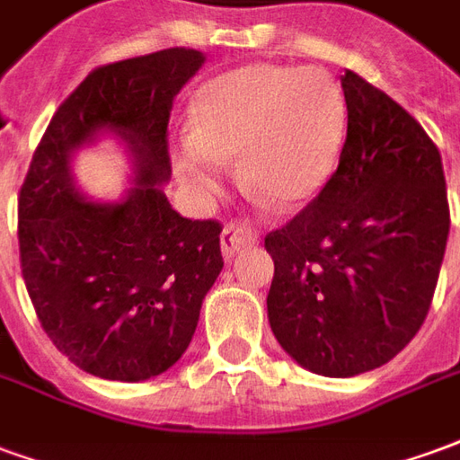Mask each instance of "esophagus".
Segmentation results:
<instances>
[{
	"mask_svg": "<svg viewBox=\"0 0 460 460\" xmlns=\"http://www.w3.org/2000/svg\"><path fill=\"white\" fill-rule=\"evenodd\" d=\"M251 243H256V236L243 226H226L221 231V253L226 261L234 259L241 249H246Z\"/></svg>",
	"mask_w": 460,
	"mask_h": 460,
	"instance_id": "esophagus-1",
	"label": "esophagus"
}]
</instances>
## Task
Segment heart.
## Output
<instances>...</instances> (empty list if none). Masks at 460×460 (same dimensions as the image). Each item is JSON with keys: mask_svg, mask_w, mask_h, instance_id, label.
Segmentation results:
<instances>
[{"mask_svg": "<svg viewBox=\"0 0 460 460\" xmlns=\"http://www.w3.org/2000/svg\"><path fill=\"white\" fill-rule=\"evenodd\" d=\"M347 105L318 68L249 64L211 78L191 105L174 172L194 194H219L226 160L256 197L280 209L315 199L338 167Z\"/></svg>", "mask_w": 460, "mask_h": 460, "instance_id": "b5f03b06", "label": "heart"}]
</instances>
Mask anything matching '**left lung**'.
Instances as JSON below:
<instances>
[{"mask_svg": "<svg viewBox=\"0 0 460 460\" xmlns=\"http://www.w3.org/2000/svg\"><path fill=\"white\" fill-rule=\"evenodd\" d=\"M338 172L266 236L269 323L300 367L355 376L386 365L424 323L448 241L441 155L402 105L352 71L340 78Z\"/></svg>", "mask_w": 460, "mask_h": 460, "instance_id": "8db88e82", "label": "left lung"}]
</instances>
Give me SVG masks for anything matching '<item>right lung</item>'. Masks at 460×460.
<instances>
[{
    "instance_id": "1",
    "label": "right lung",
    "mask_w": 460,
    "mask_h": 460,
    "mask_svg": "<svg viewBox=\"0 0 460 460\" xmlns=\"http://www.w3.org/2000/svg\"><path fill=\"white\" fill-rule=\"evenodd\" d=\"M207 56L167 49L103 66L49 122L19 194V253L46 335L101 379L145 382L190 347L204 296L219 279L217 221L184 219L170 181L172 103ZM105 137L121 145L131 187L88 198L73 160Z\"/></svg>"
}]
</instances>
